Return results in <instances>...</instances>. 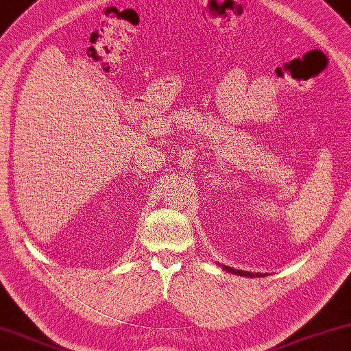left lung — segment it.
Masks as SVG:
<instances>
[{
    "mask_svg": "<svg viewBox=\"0 0 351 351\" xmlns=\"http://www.w3.org/2000/svg\"><path fill=\"white\" fill-rule=\"evenodd\" d=\"M223 269L226 270V272L240 275V276H265L264 274H251V272H248V270H237L234 267H229V265H223Z\"/></svg>",
    "mask_w": 351,
    "mask_h": 351,
    "instance_id": "left-lung-1",
    "label": "left lung"
}]
</instances>
